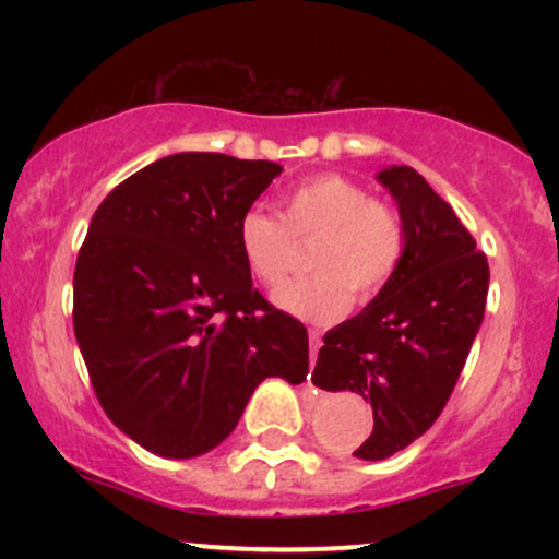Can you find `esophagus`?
I'll use <instances>...</instances> for the list:
<instances>
[{
    "mask_svg": "<svg viewBox=\"0 0 559 559\" xmlns=\"http://www.w3.org/2000/svg\"><path fill=\"white\" fill-rule=\"evenodd\" d=\"M318 349H320V331L310 329V362L312 365L318 360Z\"/></svg>",
    "mask_w": 559,
    "mask_h": 559,
    "instance_id": "34e87169",
    "label": "esophagus"
}]
</instances>
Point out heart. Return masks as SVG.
Returning <instances> with one entry per match:
<instances>
[{
  "mask_svg": "<svg viewBox=\"0 0 559 559\" xmlns=\"http://www.w3.org/2000/svg\"><path fill=\"white\" fill-rule=\"evenodd\" d=\"M316 241L307 278L273 294L278 310L333 323L357 301L376 299L407 247V226L394 204L342 173H320L284 197V221L262 207H249L236 223V243L247 271L262 286H278L297 262V243Z\"/></svg>",
  "mask_w": 559,
  "mask_h": 559,
  "instance_id": "b5f03b06",
  "label": "heart"
}]
</instances>
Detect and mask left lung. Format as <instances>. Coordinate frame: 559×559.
Segmentation results:
<instances>
[{
    "label": "left lung",
    "mask_w": 559,
    "mask_h": 559,
    "mask_svg": "<svg viewBox=\"0 0 559 559\" xmlns=\"http://www.w3.org/2000/svg\"><path fill=\"white\" fill-rule=\"evenodd\" d=\"M400 204L407 247L394 278L360 316L323 336L312 383L357 391L373 433L355 449L383 460L433 426L463 373L489 292V262L454 210L418 170L378 173Z\"/></svg>",
    "instance_id": "left-lung-1"
}]
</instances>
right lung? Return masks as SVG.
<instances>
[{"label": "right lung", "mask_w": 559, "mask_h": 559, "mask_svg": "<svg viewBox=\"0 0 559 559\" xmlns=\"http://www.w3.org/2000/svg\"><path fill=\"white\" fill-rule=\"evenodd\" d=\"M284 170L181 152L96 207L73 275V329L96 400L159 457L189 460L234 431L267 376L301 383L307 329L243 265L236 223Z\"/></svg>", "instance_id": "add662e5"}]
</instances>
